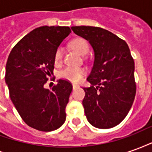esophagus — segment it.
Returning a JSON list of instances; mask_svg holds the SVG:
<instances>
[{
  "label": "esophagus",
  "mask_w": 152,
  "mask_h": 152,
  "mask_svg": "<svg viewBox=\"0 0 152 152\" xmlns=\"http://www.w3.org/2000/svg\"><path fill=\"white\" fill-rule=\"evenodd\" d=\"M72 88H73V89H76V88H78V86H76V85H73V86H72Z\"/></svg>",
  "instance_id": "obj_1"
}]
</instances>
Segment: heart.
<instances>
[{
  "label": "heart",
  "instance_id": "b5f03b06",
  "mask_svg": "<svg viewBox=\"0 0 152 152\" xmlns=\"http://www.w3.org/2000/svg\"><path fill=\"white\" fill-rule=\"evenodd\" d=\"M70 45L80 55H86L89 51V45L85 39L78 37L71 41ZM63 58V49L58 47L54 53L53 62L55 64H59ZM86 73V69L83 67H72L66 66L59 72V77L71 82H78Z\"/></svg>",
  "mask_w": 152,
  "mask_h": 152
}]
</instances>
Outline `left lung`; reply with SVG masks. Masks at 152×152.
I'll list each match as a JSON object with an SVG mask.
<instances>
[{"label":"left lung","mask_w":152,"mask_h":152,"mask_svg":"<svg viewBox=\"0 0 152 152\" xmlns=\"http://www.w3.org/2000/svg\"><path fill=\"white\" fill-rule=\"evenodd\" d=\"M94 51L92 71L87 78L92 86L83 88L87 120L93 126L110 129L124 120L136 94L134 61L127 43L111 31L90 26L72 27Z\"/></svg>","instance_id":"left-lung-1"}]
</instances>
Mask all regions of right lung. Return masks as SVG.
<instances>
[{"label": "right lung", "instance_id": "add662e5", "mask_svg": "<svg viewBox=\"0 0 152 152\" xmlns=\"http://www.w3.org/2000/svg\"><path fill=\"white\" fill-rule=\"evenodd\" d=\"M69 27L43 26L32 30L12 49L5 66V82L18 114L28 126L50 132L66 120L72 86L59 79L51 89L45 84L53 71L55 50L71 33Z\"/></svg>", "mask_w": 152, "mask_h": 152}]
</instances>
